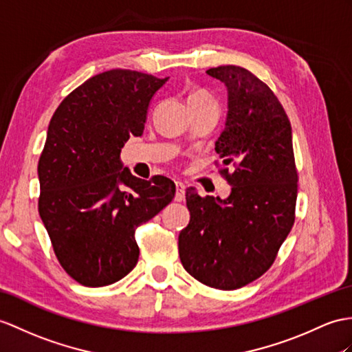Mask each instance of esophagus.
<instances>
[{
	"instance_id": "1",
	"label": "esophagus",
	"mask_w": 352,
	"mask_h": 352,
	"mask_svg": "<svg viewBox=\"0 0 352 352\" xmlns=\"http://www.w3.org/2000/svg\"><path fill=\"white\" fill-rule=\"evenodd\" d=\"M185 199V185L182 182H176V195L175 200L176 201H182Z\"/></svg>"
}]
</instances>
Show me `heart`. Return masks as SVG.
Segmentation results:
<instances>
[{
	"label": "heart",
	"instance_id": "1",
	"mask_svg": "<svg viewBox=\"0 0 352 352\" xmlns=\"http://www.w3.org/2000/svg\"><path fill=\"white\" fill-rule=\"evenodd\" d=\"M201 102H215V98H213L208 91L204 89H194L190 92L188 96V104H201Z\"/></svg>",
	"mask_w": 352,
	"mask_h": 352
}]
</instances>
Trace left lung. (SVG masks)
Segmentation results:
<instances>
[{"label":"left lung","mask_w":352,"mask_h":352,"mask_svg":"<svg viewBox=\"0 0 352 352\" xmlns=\"http://www.w3.org/2000/svg\"><path fill=\"white\" fill-rule=\"evenodd\" d=\"M208 74L228 89L215 151L231 194L221 200L186 190L191 219L179 234V256L201 284L230 291L258 279L276 260L294 226L298 175L289 119L267 85L237 65Z\"/></svg>","instance_id":"obj_1"}]
</instances>
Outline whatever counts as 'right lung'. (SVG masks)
Masks as SVG:
<instances>
[{"label":"right lung","instance_id":"add662e5","mask_svg":"<svg viewBox=\"0 0 352 352\" xmlns=\"http://www.w3.org/2000/svg\"><path fill=\"white\" fill-rule=\"evenodd\" d=\"M166 79L109 70L61 101L38 160V213L63 269L85 287L126 276L139 260L134 231L173 200L166 176L139 179L119 155L142 135L151 98Z\"/></svg>","mask_w":352,"mask_h":352}]
</instances>
